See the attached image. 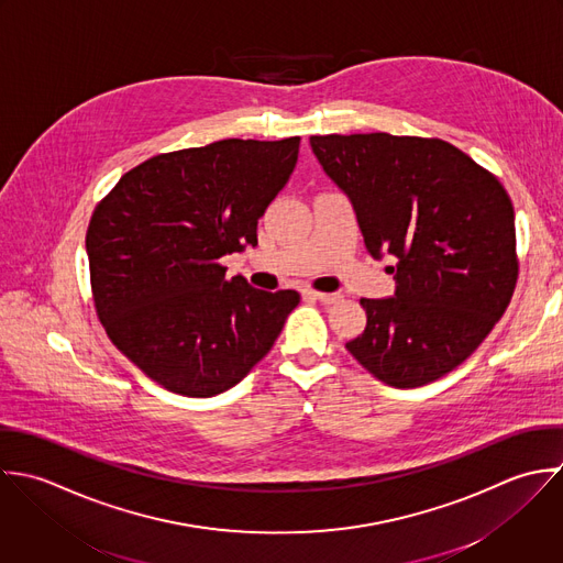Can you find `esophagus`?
I'll list each match as a JSON object with an SVG mask.
<instances>
[{
    "label": "esophagus",
    "mask_w": 563,
    "mask_h": 563,
    "mask_svg": "<svg viewBox=\"0 0 563 563\" xmlns=\"http://www.w3.org/2000/svg\"><path fill=\"white\" fill-rule=\"evenodd\" d=\"M306 297L317 299V301H321V303H336V301H341V295H336V292H317V290H306Z\"/></svg>",
    "instance_id": "34e87169"
}]
</instances>
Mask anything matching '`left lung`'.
<instances>
[{
  "instance_id": "1",
  "label": "left lung",
  "mask_w": 563,
  "mask_h": 563,
  "mask_svg": "<svg viewBox=\"0 0 563 563\" xmlns=\"http://www.w3.org/2000/svg\"><path fill=\"white\" fill-rule=\"evenodd\" d=\"M347 194L395 295L361 299L365 332L347 352L377 379L415 388L456 369L505 314L518 282L516 213L503 184L443 140L312 135Z\"/></svg>"
}]
</instances>
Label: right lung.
<instances>
[{"label": "right lung", "instance_id": "add662e5", "mask_svg": "<svg viewBox=\"0 0 563 563\" xmlns=\"http://www.w3.org/2000/svg\"><path fill=\"white\" fill-rule=\"evenodd\" d=\"M299 142L220 140L157 155L96 205L87 255L98 319L164 388L211 397L235 386L297 308V290L227 279L218 260L257 244V220L288 184Z\"/></svg>", "mask_w": 563, "mask_h": 563}]
</instances>
